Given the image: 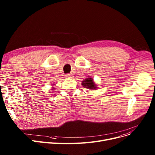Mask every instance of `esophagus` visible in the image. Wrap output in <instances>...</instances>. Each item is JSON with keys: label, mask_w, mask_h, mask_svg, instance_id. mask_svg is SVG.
<instances>
[{"label": "esophagus", "mask_w": 155, "mask_h": 155, "mask_svg": "<svg viewBox=\"0 0 155 155\" xmlns=\"http://www.w3.org/2000/svg\"><path fill=\"white\" fill-rule=\"evenodd\" d=\"M72 75H73L71 74V73H67V74L65 75V77H67V78H71Z\"/></svg>", "instance_id": "1"}]
</instances>
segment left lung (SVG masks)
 Instances as JSON below:
<instances>
[{"instance_id": "1", "label": "left lung", "mask_w": 155, "mask_h": 155, "mask_svg": "<svg viewBox=\"0 0 155 155\" xmlns=\"http://www.w3.org/2000/svg\"><path fill=\"white\" fill-rule=\"evenodd\" d=\"M82 85L84 88L91 89V90H92V89H95L97 88L96 85L94 82L92 78H87V79L83 81Z\"/></svg>"}]
</instances>
